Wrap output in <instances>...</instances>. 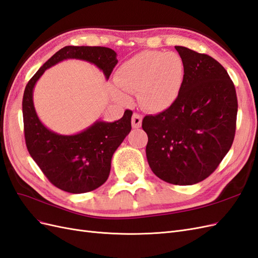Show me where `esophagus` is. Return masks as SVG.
I'll list each match as a JSON object with an SVG mask.
<instances>
[{"instance_id": "34e87169", "label": "esophagus", "mask_w": 258, "mask_h": 258, "mask_svg": "<svg viewBox=\"0 0 258 258\" xmlns=\"http://www.w3.org/2000/svg\"><path fill=\"white\" fill-rule=\"evenodd\" d=\"M132 126L134 128H140L142 126V115L134 113L132 116Z\"/></svg>"}]
</instances>
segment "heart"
<instances>
[{"label": "heart", "instance_id": "heart-1", "mask_svg": "<svg viewBox=\"0 0 258 258\" xmlns=\"http://www.w3.org/2000/svg\"><path fill=\"white\" fill-rule=\"evenodd\" d=\"M184 76L185 64L179 54L144 51L117 69L114 82L124 91H137L138 103L145 110L161 112L176 101ZM115 96L118 100H126V96L120 90Z\"/></svg>", "mask_w": 258, "mask_h": 258}]
</instances>
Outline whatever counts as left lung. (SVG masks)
Returning a JSON list of instances; mask_svg holds the SVG:
<instances>
[{
  "mask_svg": "<svg viewBox=\"0 0 258 258\" xmlns=\"http://www.w3.org/2000/svg\"><path fill=\"white\" fill-rule=\"evenodd\" d=\"M185 64L179 97L170 108L146 115V156L164 182L192 185L208 177L228 154L235 135L237 99L223 66L207 54L176 45Z\"/></svg>",
  "mask_w": 258,
  "mask_h": 258,
  "instance_id": "1",
  "label": "left lung"
}]
</instances>
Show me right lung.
Returning a JSON list of instances; mask_svg holds the SVG:
<instances>
[{"mask_svg":"<svg viewBox=\"0 0 258 258\" xmlns=\"http://www.w3.org/2000/svg\"><path fill=\"white\" fill-rule=\"evenodd\" d=\"M68 58L95 64L107 79L117 63L116 53L110 48L68 45L58 50L26 85L24 132L29 154L48 180L65 192L81 194L98 188L108 180L112 156L131 132L133 112L126 110L114 122L98 120L74 135H60L45 127L36 113L32 92L45 70Z\"/></svg>","mask_w":258,"mask_h":258,"instance_id":"obj_1","label":"right lung"}]
</instances>
